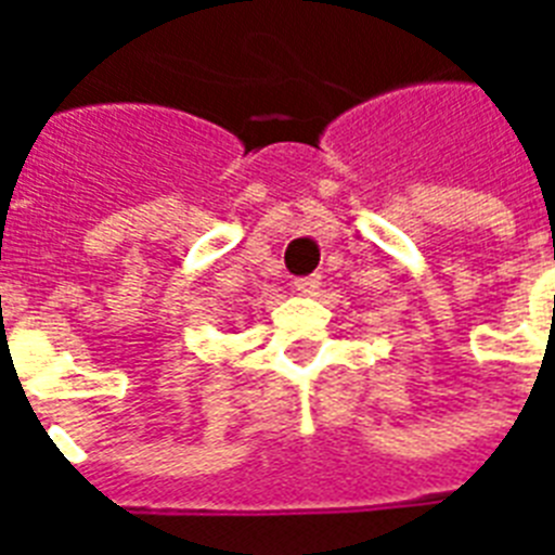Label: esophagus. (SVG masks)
Returning a JSON list of instances; mask_svg holds the SVG:
<instances>
[{
  "label": "esophagus",
  "instance_id": "obj_1",
  "mask_svg": "<svg viewBox=\"0 0 555 555\" xmlns=\"http://www.w3.org/2000/svg\"><path fill=\"white\" fill-rule=\"evenodd\" d=\"M320 282H322L320 273H313V276H299V279H296L294 287H296V291H299V294L311 296V294H317V287H320Z\"/></svg>",
  "mask_w": 555,
  "mask_h": 555
}]
</instances>
